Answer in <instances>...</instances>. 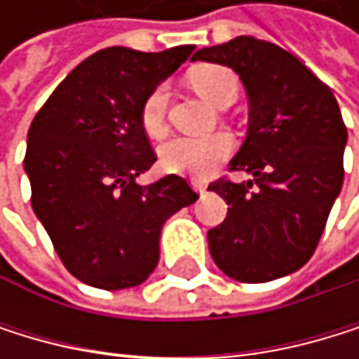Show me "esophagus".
Listing matches in <instances>:
<instances>
[{
	"label": "esophagus",
	"mask_w": 359,
	"mask_h": 359,
	"mask_svg": "<svg viewBox=\"0 0 359 359\" xmlns=\"http://www.w3.org/2000/svg\"><path fill=\"white\" fill-rule=\"evenodd\" d=\"M191 185H194V189L202 196L204 191H206V183H202V181H191Z\"/></svg>",
	"instance_id": "obj_1"
}]
</instances>
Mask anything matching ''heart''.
<instances>
[{
	"instance_id": "b5f03b06",
	"label": "heart",
	"mask_w": 359,
	"mask_h": 359,
	"mask_svg": "<svg viewBox=\"0 0 359 359\" xmlns=\"http://www.w3.org/2000/svg\"><path fill=\"white\" fill-rule=\"evenodd\" d=\"M191 86L215 105L237 92V77L228 68L217 64H204L189 73ZM168 86L159 83L146 94L140 107V125L148 137H163L168 133ZM232 153V140L226 133L204 137H174L161 148V165L168 172L185 176H206L217 163L226 161Z\"/></svg>"
}]
</instances>
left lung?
I'll list each match as a JSON object with an SVG mask.
<instances>
[{
    "instance_id": "left-lung-1",
    "label": "left lung",
    "mask_w": 359,
    "mask_h": 359,
    "mask_svg": "<svg viewBox=\"0 0 359 359\" xmlns=\"http://www.w3.org/2000/svg\"><path fill=\"white\" fill-rule=\"evenodd\" d=\"M194 60L230 66L250 101V127L230 172L209 185L226 219L206 232L215 265L239 282H269L304 267L342 187L347 144L332 90L282 47L239 36L200 49Z\"/></svg>"
}]
</instances>
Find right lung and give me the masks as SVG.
<instances>
[{
    "label": "right lung",
    "mask_w": 359,
    "mask_h": 359,
    "mask_svg": "<svg viewBox=\"0 0 359 359\" xmlns=\"http://www.w3.org/2000/svg\"><path fill=\"white\" fill-rule=\"evenodd\" d=\"M194 49L96 51L32 120L23 159L32 209L64 267L90 286L118 291L142 284L159 263L163 222L198 200L176 174L135 183L157 161L140 125L142 101Z\"/></svg>",
    "instance_id": "add662e5"
}]
</instances>
